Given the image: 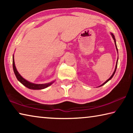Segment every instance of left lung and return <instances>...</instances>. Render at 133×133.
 Wrapping results in <instances>:
<instances>
[{"label":"left lung","instance_id":"obj_1","mask_svg":"<svg viewBox=\"0 0 133 133\" xmlns=\"http://www.w3.org/2000/svg\"><path fill=\"white\" fill-rule=\"evenodd\" d=\"M111 36H112V38H113V39H114V43H115V45H116V49H117V52H118V49H117V45H116V39H115V37H114V35L113 34H112V33H111ZM118 58H117V62H116V68H115V70H114V71L113 72V73H112V75H111V77H110L109 79H108L107 80H106L105 81V82L103 83V84H102V85H100V86L99 87H101V86H102V85H104L105 83H107L108 82H109V81L110 80H111V78H112V77H113V76L114 75V74H115V72H116V69H117V62H118Z\"/></svg>","mask_w":133,"mask_h":133}]
</instances>
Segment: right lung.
<instances>
[{
  "mask_svg": "<svg viewBox=\"0 0 133 133\" xmlns=\"http://www.w3.org/2000/svg\"><path fill=\"white\" fill-rule=\"evenodd\" d=\"M13 71H14L15 75L16 76V77L17 79L19 80L22 84L24 85V86L28 87V89H32V90L43 89L49 87V85H50L54 82H52L51 83H46V84H35V83L29 82L28 80L24 79L23 77H22L21 75L19 73V72L17 71L16 68L15 60H14V56H13Z\"/></svg>",
  "mask_w": 133,
  "mask_h": 133,
  "instance_id": "add662e5",
  "label": "right lung"
}]
</instances>
